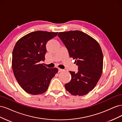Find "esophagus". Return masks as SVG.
Returning <instances> with one entry per match:
<instances>
[{
    "label": "esophagus",
    "instance_id": "1",
    "mask_svg": "<svg viewBox=\"0 0 122 122\" xmlns=\"http://www.w3.org/2000/svg\"><path fill=\"white\" fill-rule=\"evenodd\" d=\"M63 69H60V68H59L58 69V72H62V71H63Z\"/></svg>",
    "mask_w": 122,
    "mask_h": 122
}]
</instances>
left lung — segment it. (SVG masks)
Returning a JSON list of instances; mask_svg holds the SVG:
<instances>
[{
	"instance_id": "8db88e82",
	"label": "left lung",
	"mask_w": 122,
	"mask_h": 122,
	"mask_svg": "<svg viewBox=\"0 0 122 122\" xmlns=\"http://www.w3.org/2000/svg\"><path fill=\"white\" fill-rule=\"evenodd\" d=\"M58 37L75 60L78 72L70 71L72 78L66 83V90L74 96L87 94L96 86L103 71V55L96 40L79 30L60 32Z\"/></svg>"
}]
</instances>
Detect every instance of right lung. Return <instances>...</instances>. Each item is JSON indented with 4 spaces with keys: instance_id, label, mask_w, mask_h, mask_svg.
Returning a JSON list of instances; mask_svg holds the SVG:
<instances>
[{
    "instance_id": "add662e5",
    "label": "right lung",
    "mask_w": 122,
    "mask_h": 122,
    "mask_svg": "<svg viewBox=\"0 0 122 122\" xmlns=\"http://www.w3.org/2000/svg\"><path fill=\"white\" fill-rule=\"evenodd\" d=\"M57 32L36 31L22 36L16 42L13 51L12 68L21 87L31 95L46 92L51 80L57 73V68H47L44 61L48 41Z\"/></svg>"
}]
</instances>
